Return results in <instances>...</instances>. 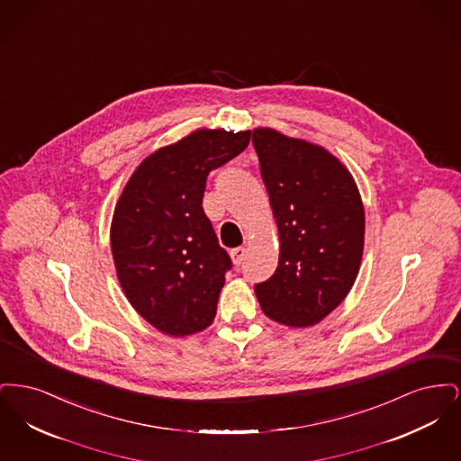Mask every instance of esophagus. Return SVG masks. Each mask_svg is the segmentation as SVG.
<instances>
[{"label": "esophagus", "mask_w": 461, "mask_h": 461, "mask_svg": "<svg viewBox=\"0 0 461 461\" xmlns=\"http://www.w3.org/2000/svg\"><path fill=\"white\" fill-rule=\"evenodd\" d=\"M231 259H233V263L237 264V266H240L243 261H245V258H247V249L245 247H237V249H231Z\"/></svg>", "instance_id": "1"}]
</instances>
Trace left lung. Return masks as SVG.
<instances>
[{"label":"left lung","mask_w":461,"mask_h":461,"mask_svg":"<svg viewBox=\"0 0 461 461\" xmlns=\"http://www.w3.org/2000/svg\"><path fill=\"white\" fill-rule=\"evenodd\" d=\"M252 143L280 233L276 271L256 295L288 327L321 321L349 294L365 241V211L349 171L325 149L273 130Z\"/></svg>","instance_id":"8db88e82"}]
</instances>
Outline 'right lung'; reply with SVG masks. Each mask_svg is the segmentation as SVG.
I'll use <instances>...</instances> for the list:
<instances>
[{"instance_id": "add662e5", "label": "right lung", "mask_w": 461, "mask_h": 461, "mask_svg": "<svg viewBox=\"0 0 461 461\" xmlns=\"http://www.w3.org/2000/svg\"><path fill=\"white\" fill-rule=\"evenodd\" d=\"M250 131L198 130L147 157L112 220L110 245L131 306L167 335L207 329L233 267L203 212L211 171L241 154Z\"/></svg>"}]
</instances>
